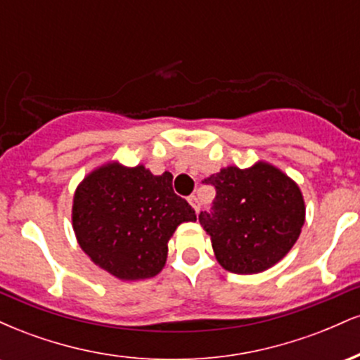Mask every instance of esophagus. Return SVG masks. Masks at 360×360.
I'll return each mask as SVG.
<instances>
[{
  "mask_svg": "<svg viewBox=\"0 0 360 360\" xmlns=\"http://www.w3.org/2000/svg\"><path fill=\"white\" fill-rule=\"evenodd\" d=\"M189 203H191V206L194 208V212L196 213H200V210H201V201H200V198L198 196H189Z\"/></svg>",
  "mask_w": 360,
  "mask_h": 360,
  "instance_id": "1",
  "label": "esophagus"
}]
</instances>
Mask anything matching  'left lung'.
<instances>
[{"label":"left lung","mask_w":360,"mask_h":360,"mask_svg":"<svg viewBox=\"0 0 360 360\" xmlns=\"http://www.w3.org/2000/svg\"><path fill=\"white\" fill-rule=\"evenodd\" d=\"M217 191L200 223L212 237L218 262L235 274H257L274 266L298 240L304 223L300 188L269 164L226 167L206 177Z\"/></svg>","instance_id":"1"}]
</instances>
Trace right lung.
Listing matches in <instances>:
<instances>
[{
  "mask_svg": "<svg viewBox=\"0 0 360 360\" xmlns=\"http://www.w3.org/2000/svg\"><path fill=\"white\" fill-rule=\"evenodd\" d=\"M196 213L172 189V174L108 164L91 172L74 194L72 225L81 249L120 279H147L166 264L177 225Z\"/></svg>",
  "mask_w": 360,
  "mask_h": 360,
  "instance_id": "1",
  "label": "right lung"
}]
</instances>
